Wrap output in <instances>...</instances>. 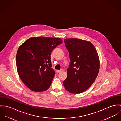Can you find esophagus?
I'll list each match as a JSON object with an SVG mask.
<instances>
[{"mask_svg":"<svg viewBox=\"0 0 121 121\" xmlns=\"http://www.w3.org/2000/svg\"><path fill=\"white\" fill-rule=\"evenodd\" d=\"M63 71V69H61L60 70H56V72H57V73H59V72H60Z\"/></svg>","mask_w":121,"mask_h":121,"instance_id":"esophagus-1","label":"esophagus"}]
</instances>
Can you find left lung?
<instances>
[{
  "label": "left lung",
  "instance_id": "left-lung-1",
  "mask_svg": "<svg viewBox=\"0 0 121 121\" xmlns=\"http://www.w3.org/2000/svg\"><path fill=\"white\" fill-rule=\"evenodd\" d=\"M64 42L70 61L63 84L70 93H82L91 86L97 76L100 68L97 52L89 41L66 39Z\"/></svg>",
  "mask_w": 121,
  "mask_h": 121
}]
</instances>
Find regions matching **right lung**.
Segmentation results:
<instances>
[{
  "instance_id": "add662e5",
  "label": "right lung",
  "mask_w": 121,
  "mask_h": 121,
  "mask_svg": "<svg viewBox=\"0 0 121 121\" xmlns=\"http://www.w3.org/2000/svg\"><path fill=\"white\" fill-rule=\"evenodd\" d=\"M62 42L60 38H31L19 47L16 55L17 72L31 91H43L50 87L55 74L51 68V54Z\"/></svg>"
}]
</instances>
